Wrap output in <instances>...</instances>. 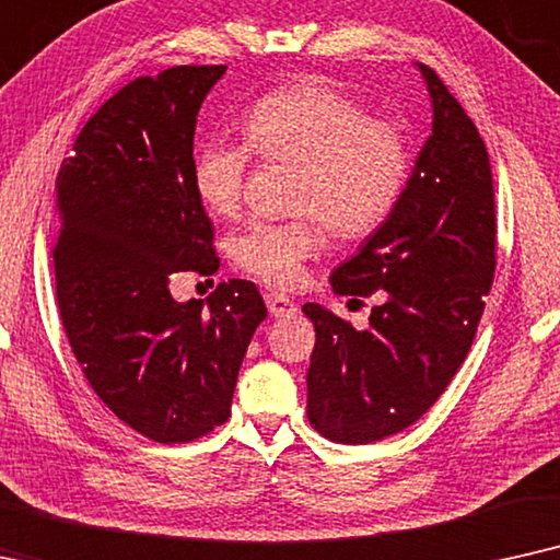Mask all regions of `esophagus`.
Returning a JSON list of instances; mask_svg holds the SVG:
<instances>
[{"label":"esophagus","instance_id":"1","mask_svg":"<svg viewBox=\"0 0 560 560\" xmlns=\"http://www.w3.org/2000/svg\"><path fill=\"white\" fill-rule=\"evenodd\" d=\"M266 307H268V312H271V317H292V315H296V304L289 300L287 294L268 292L266 294Z\"/></svg>","mask_w":560,"mask_h":560}]
</instances>
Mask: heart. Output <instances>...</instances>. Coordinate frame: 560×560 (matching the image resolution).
<instances>
[{
  "label": "heart",
  "mask_w": 560,
  "mask_h": 560,
  "mask_svg": "<svg viewBox=\"0 0 560 560\" xmlns=\"http://www.w3.org/2000/svg\"><path fill=\"white\" fill-rule=\"evenodd\" d=\"M245 143L207 140L197 148L191 182L214 218L241 212L250 152L266 163L296 166L292 210L284 222H250L230 243L245 273L271 287H294L304 264L323 248V225L358 241L376 233L405 197L412 151L397 122L371 117L340 89L319 79L273 89L243 117Z\"/></svg>",
  "instance_id": "b5f03b06"
}]
</instances>
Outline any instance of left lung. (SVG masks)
<instances>
[{
    "mask_svg": "<svg viewBox=\"0 0 560 560\" xmlns=\"http://www.w3.org/2000/svg\"><path fill=\"white\" fill-rule=\"evenodd\" d=\"M432 136L405 197L366 245L335 268L342 296H382L366 330L310 302L315 323L307 417L335 443L366 445L409 428L456 376L497 268L487 145L448 86L420 63Z\"/></svg>",
    "mask_w": 560,
    "mask_h": 560,
    "instance_id": "obj_1",
    "label": "left lung"
}]
</instances>
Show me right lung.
Returning a JSON list of instances; mask_svg holds the SVG:
<instances>
[{
  "mask_svg": "<svg viewBox=\"0 0 560 560\" xmlns=\"http://www.w3.org/2000/svg\"><path fill=\"white\" fill-rule=\"evenodd\" d=\"M228 66L140 77L89 117L56 178V296L86 382L155 443H189L230 417L266 304L230 279L207 304L171 276L218 271L212 222L191 182L194 128Z\"/></svg>",
  "mask_w": 560,
  "mask_h": 560,
  "instance_id": "right-lung-1",
  "label": "right lung"
}]
</instances>
